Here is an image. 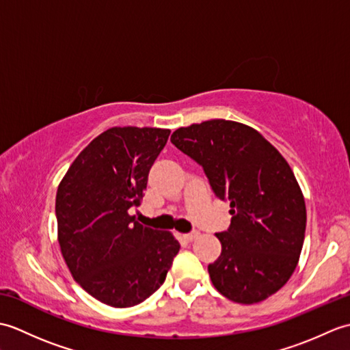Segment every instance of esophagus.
I'll list each match as a JSON object with an SVG mask.
<instances>
[{
	"label": "esophagus",
	"mask_w": 350,
	"mask_h": 350,
	"mask_svg": "<svg viewBox=\"0 0 350 350\" xmlns=\"http://www.w3.org/2000/svg\"><path fill=\"white\" fill-rule=\"evenodd\" d=\"M198 232H192V233H188V234H183V239L188 241V242H192L196 239V237H198Z\"/></svg>",
	"instance_id": "esophagus-1"
}]
</instances>
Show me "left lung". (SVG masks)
<instances>
[{
	"instance_id": "8db88e82",
	"label": "left lung",
	"mask_w": 350,
	"mask_h": 350,
	"mask_svg": "<svg viewBox=\"0 0 350 350\" xmlns=\"http://www.w3.org/2000/svg\"><path fill=\"white\" fill-rule=\"evenodd\" d=\"M203 167L213 194L230 203L232 224L217 233L221 256L207 266L212 284L237 304L265 301L296 269L307 211L287 161L247 124L207 120L171 135Z\"/></svg>"
}]
</instances>
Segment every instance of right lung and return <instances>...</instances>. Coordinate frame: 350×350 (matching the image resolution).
Instances as JSON below:
<instances>
[{"label":"right lung","instance_id":"right-lung-1","mask_svg":"<svg viewBox=\"0 0 350 350\" xmlns=\"http://www.w3.org/2000/svg\"><path fill=\"white\" fill-rule=\"evenodd\" d=\"M170 129L111 128L96 137L58 185V243L73 280L109 307L146 301L165 281L180 243L170 232L141 226L148 171Z\"/></svg>","mask_w":350,"mask_h":350}]
</instances>
